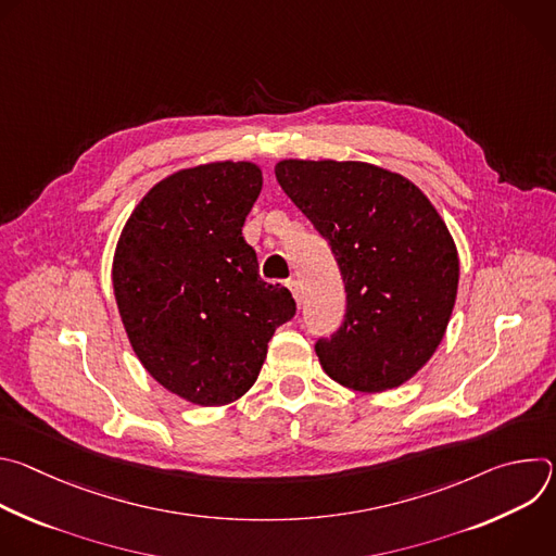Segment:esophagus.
<instances>
[{"label":"esophagus","mask_w":556,"mask_h":556,"mask_svg":"<svg viewBox=\"0 0 556 556\" xmlns=\"http://www.w3.org/2000/svg\"><path fill=\"white\" fill-rule=\"evenodd\" d=\"M286 283H288V288H290V292H292L294 301H296V303H301V294H303V292H301V283H299L296 279H288Z\"/></svg>","instance_id":"obj_1"}]
</instances>
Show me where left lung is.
Here are the masks:
<instances>
[{"label": "left lung", "instance_id": "obj_1", "mask_svg": "<svg viewBox=\"0 0 556 556\" xmlns=\"http://www.w3.org/2000/svg\"><path fill=\"white\" fill-rule=\"evenodd\" d=\"M277 182L326 237L348 307L314 345L321 367L356 391L409 380L438 350L457 294L453 237L407 178L367 163L281 161Z\"/></svg>", "mask_w": 556, "mask_h": 556}]
</instances>
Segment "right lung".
<instances>
[{
  "label": "right lung",
  "instance_id": "add662e5",
  "mask_svg": "<svg viewBox=\"0 0 556 556\" xmlns=\"http://www.w3.org/2000/svg\"><path fill=\"white\" fill-rule=\"evenodd\" d=\"M262 191L253 163H211L157 182L127 219L114 294L144 369L180 399L219 407L260 376L296 303L266 283L242 226Z\"/></svg>",
  "mask_w": 556,
  "mask_h": 556
}]
</instances>
